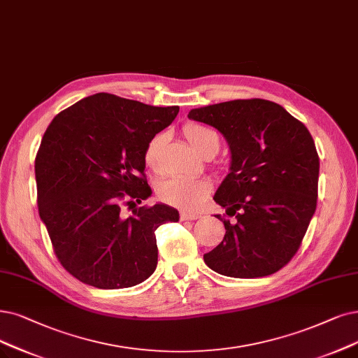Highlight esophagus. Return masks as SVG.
<instances>
[{
    "instance_id": "34e87169",
    "label": "esophagus",
    "mask_w": 358,
    "mask_h": 358,
    "mask_svg": "<svg viewBox=\"0 0 358 358\" xmlns=\"http://www.w3.org/2000/svg\"><path fill=\"white\" fill-rule=\"evenodd\" d=\"M199 217H201V214H198V213H189V211L180 213V220H196Z\"/></svg>"
}]
</instances>
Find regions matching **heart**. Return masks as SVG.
<instances>
[{
  "instance_id": "1",
  "label": "heart",
  "mask_w": 358,
  "mask_h": 358,
  "mask_svg": "<svg viewBox=\"0 0 358 358\" xmlns=\"http://www.w3.org/2000/svg\"><path fill=\"white\" fill-rule=\"evenodd\" d=\"M183 134H185V138L188 139L189 144L199 154H203L206 151V148L210 145L211 141H219L216 134L201 124L185 126ZM163 141H164L163 135H155L148 141V144L145 147L144 160H145V164L152 170L159 169V155H160ZM210 189L211 187L207 180L187 178V176H171L159 185L157 194H159L162 201L170 206H176L185 210H195L199 204H201V201L210 192Z\"/></svg>"
}]
</instances>
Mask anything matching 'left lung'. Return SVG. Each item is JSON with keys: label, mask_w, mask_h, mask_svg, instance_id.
Here are the masks:
<instances>
[{"label": "left lung", "mask_w": 358, "mask_h": 358, "mask_svg": "<svg viewBox=\"0 0 358 358\" xmlns=\"http://www.w3.org/2000/svg\"><path fill=\"white\" fill-rule=\"evenodd\" d=\"M224 136L231 167L214 201L235 216L204 254L223 276H268L291 262L317 206L319 155L307 127L267 99H234L189 111ZM220 219V214H217Z\"/></svg>", "instance_id": "8db88e82"}]
</instances>
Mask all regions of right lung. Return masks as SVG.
I'll list each match as a JSON object with an SVG mask.
<instances>
[{
    "mask_svg": "<svg viewBox=\"0 0 358 358\" xmlns=\"http://www.w3.org/2000/svg\"><path fill=\"white\" fill-rule=\"evenodd\" d=\"M178 113V106L155 107L99 92L50 123L35 160L38 210L57 259L78 280L120 289L154 273L155 229L178 222L179 211L155 204L123 217L120 208L151 196L144 151Z\"/></svg>",
    "mask_w": 358,
    "mask_h": 358,
    "instance_id": "right-lung-1",
    "label": "right lung"
}]
</instances>
